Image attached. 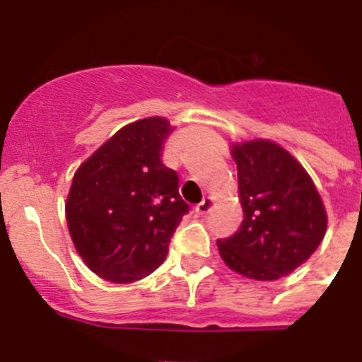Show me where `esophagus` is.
Here are the masks:
<instances>
[{"label":"esophagus","mask_w":362,"mask_h":362,"mask_svg":"<svg viewBox=\"0 0 362 362\" xmlns=\"http://www.w3.org/2000/svg\"><path fill=\"white\" fill-rule=\"evenodd\" d=\"M210 209H212V201H210V199H203L199 204H196V209H194V212H196L197 216H206V214L210 212Z\"/></svg>","instance_id":"esophagus-1"}]
</instances>
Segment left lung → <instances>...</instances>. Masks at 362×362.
<instances>
[{
	"instance_id": "obj_1",
	"label": "left lung",
	"mask_w": 362,
	"mask_h": 362,
	"mask_svg": "<svg viewBox=\"0 0 362 362\" xmlns=\"http://www.w3.org/2000/svg\"><path fill=\"white\" fill-rule=\"evenodd\" d=\"M238 165L243 223L217 239L233 272L257 281L288 276L317 250L326 212L306 170L284 148L255 139L232 146Z\"/></svg>"
}]
</instances>
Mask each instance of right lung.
I'll list each match as a JSON object with an SVG mask.
<instances>
[{"label":"right lung","instance_id":"add662e5","mask_svg":"<svg viewBox=\"0 0 362 362\" xmlns=\"http://www.w3.org/2000/svg\"><path fill=\"white\" fill-rule=\"evenodd\" d=\"M172 130L163 117L127 124L74 174L65 204L70 235L103 279L132 283L152 274L188 214L177 174L163 165Z\"/></svg>","mask_w":362,"mask_h":362}]
</instances>
